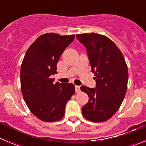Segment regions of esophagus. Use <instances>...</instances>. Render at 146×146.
<instances>
[{
    "mask_svg": "<svg viewBox=\"0 0 146 146\" xmlns=\"http://www.w3.org/2000/svg\"><path fill=\"white\" fill-rule=\"evenodd\" d=\"M75 91L77 93H80V86H75Z\"/></svg>",
    "mask_w": 146,
    "mask_h": 146,
    "instance_id": "esophagus-1",
    "label": "esophagus"
}]
</instances>
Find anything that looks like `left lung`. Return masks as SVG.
I'll return each instance as SVG.
<instances>
[{"mask_svg": "<svg viewBox=\"0 0 146 146\" xmlns=\"http://www.w3.org/2000/svg\"><path fill=\"white\" fill-rule=\"evenodd\" d=\"M76 37L86 47L96 82V88L80 87L89 97L82 113L89 121H105L118 111L124 99L128 68L121 50L108 37L94 33L77 34Z\"/></svg>", "mask_w": 146, "mask_h": 146, "instance_id": "1", "label": "left lung"}]
</instances>
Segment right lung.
I'll return each mask as SVG.
<instances>
[{
    "instance_id": "1",
    "label": "right lung",
    "mask_w": 146,
    "mask_h": 146,
    "mask_svg": "<svg viewBox=\"0 0 146 146\" xmlns=\"http://www.w3.org/2000/svg\"><path fill=\"white\" fill-rule=\"evenodd\" d=\"M74 39V35L45 33L27 50L20 70L23 98L35 116L44 121H56L65 114L66 102L74 94L72 83L54 84L60 55Z\"/></svg>"
}]
</instances>
